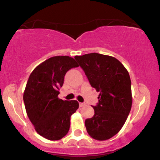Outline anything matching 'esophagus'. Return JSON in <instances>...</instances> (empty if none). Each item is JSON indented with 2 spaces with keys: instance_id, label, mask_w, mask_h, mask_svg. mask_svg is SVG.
<instances>
[{
  "instance_id": "34e87169",
  "label": "esophagus",
  "mask_w": 160,
  "mask_h": 160,
  "mask_svg": "<svg viewBox=\"0 0 160 160\" xmlns=\"http://www.w3.org/2000/svg\"><path fill=\"white\" fill-rule=\"evenodd\" d=\"M84 105H85L84 103H79V107H83Z\"/></svg>"
}]
</instances>
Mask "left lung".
Returning a JSON list of instances; mask_svg holds the SVG:
<instances>
[{"instance_id":"1","label":"left lung","mask_w":160,"mask_h":160,"mask_svg":"<svg viewBox=\"0 0 160 160\" xmlns=\"http://www.w3.org/2000/svg\"><path fill=\"white\" fill-rule=\"evenodd\" d=\"M91 86L100 92L95 115L85 121L87 132L96 140H107L119 132L132 104L131 79L119 60L110 56L91 53L76 56Z\"/></svg>"}]
</instances>
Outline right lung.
<instances>
[{"label": "right lung", "instance_id": "obj_1", "mask_svg": "<svg viewBox=\"0 0 160 160\" xmlns=\"http://www.w3.org/2000/svg\"><path fill=\"white\" fill-rule=\"evenodd\" d=\"M78 67L73 58L57 56L45 60L30 74L23 92L26 111L34 129L49 140H59L70 129V116L77 110V101L58 98L66 72Z\"/></svg>", "mask_w": 160, "mask_h": 160}]
</instances>
